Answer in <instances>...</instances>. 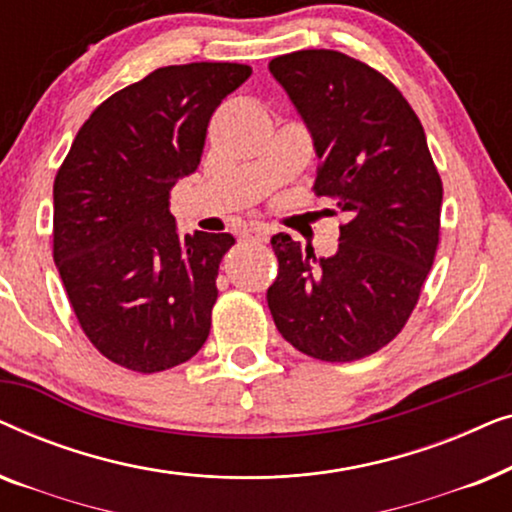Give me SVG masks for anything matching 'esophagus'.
Listing matches in <instances>:
<instances>
[{"mask_svg":"<svg viewBox=\"0 0 512 512\" xmlns=\"http://www.w3.org/2000/svg\"><path fill=\"white\" fill-rule=\"evenodd\" d=\"M270 228L263 226V223H251L249 228L242 230V237H249V240H268Z\"/></svg>","mask_w":512,"mask_h":512,"instance_id":"esophagus-1","label":"esophagus"}]
</instances>
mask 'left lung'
Returning <instances> with one entry per match:
<instances>
[{"mask_svg": "<svg viewBox=\"0 0 512 512\" xmlns=\"http://www.w3.org/2000/svg\"><path fill=\"white\" fill-rule=\"evenodd\" d=\"M268 67L312 135L314 193L349 219L328 258L272 235L279 270L268 307L298 352L363 359L415 310L436 256L443 184L417 114L373 67L326 48L279 55Z\"/></svg>", "mask_w": 512, "mask_h": 512, "instance_id": "left-lung-1", "label": "left lung"}]
</instances>
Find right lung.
Returning <instances> with one entry per match:
<instances>
[{"mask_svg": "<svg viewBox=\"0 0 512 512\" xmlns=\"http://www.w3.org/2000/svg\"><path fill=\"white\" fill-rule=\"evenodd\" d=\"M251 76L191 62L118 90L81 125L53 184V258L83 333L135 373L198 354L230 233L179 237L170 191L198 170L209 118Z\"/></svg>", "mask_w": 512, "mask_h": 512, "instance_id": "1", "label": "right lung"}]
</instances>
